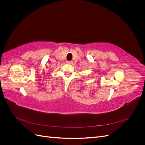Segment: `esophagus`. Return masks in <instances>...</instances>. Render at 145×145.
Listing matches in <instances>:
<instances>
[{"instance_id":"34e87169","label":"esophagus","mask_w":145,"mask_h":145,"mask_svg":"<svg viewBox=\"0 0 145 145\" xmlns=\"http://www.w3.org/2000/svg\"><path fill=\"white\" fill-rule=\"evenodd\" d=\"M72 61H68V62H67V63L68 64H69V65H72Z\"/></svg>"}]
</instances>
